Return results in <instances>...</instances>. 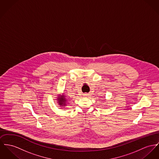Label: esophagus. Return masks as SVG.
Segmentation results:
<instances>
[{
  "instance_id": "34e87169",
  "label": "esophagus",
  "mask_w": 159,
  "mask_h": 159,
  "mask_svg": "<svg viewBox=\"0 0 159 159\" xmlns=\"http://www.w3.org/2000/svg\"><path fill=\"white\" fill-rule=\"evenodd\" d=\"M84 97H88V96H89L88 94H84Z\"/></svg>"
}]
</instances>
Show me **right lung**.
Segmentation results:
<instances>
[{"label":"right lung","mask_w":159,"mask_h":159,"mask_svg":"<svg viewBox=\"0 0 159 159\" xmlns=\"http://www.w3.org/2000/svg\"><path fill=\"white\" fill-rule=\"evenodd\" d=\"M58 103L59 104V105L61 107H63V106L66 105V103L67 102V99L66 98H65V96H63V97L58 98Z\"/></svg>","instance_id":"add662e5"}]
</instances>
